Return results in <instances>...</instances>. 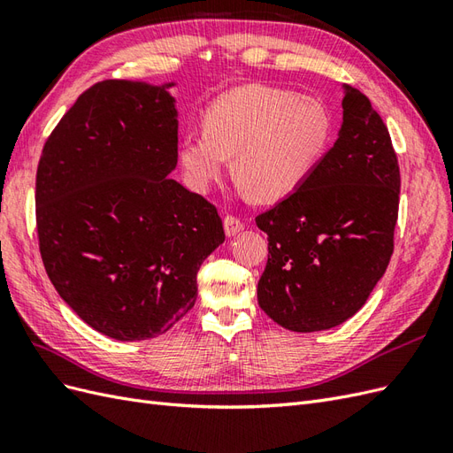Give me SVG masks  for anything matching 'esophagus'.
<instances>
[{"instance_id": "obj_1", "label": "esophagus", "mask_w": 453, "mask_h": 453, "mask_svg": "<svg viewBox=\"0 0 453 453\" xmlns=\"http://www.w3.org/2000/svg\"><path fill=\"white\" fill-rule=\"evenodd\" d=\"M224 227H226V235L227 237H234V235H237L239 231L245 227V224L241 222V218H237V216H234V214H227L226 218H224Z\"/></svg>"}]
</instances>
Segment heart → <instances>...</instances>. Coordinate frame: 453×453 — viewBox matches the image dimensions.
I'll use <instances>...</instances> for the list:
<instances>
[{
    "label": "heart",
    "instance_id": "heart-1",
    "mask_svg": "<svg viewBox=\"0 0 453 453\" xmlns=\"http://www.w3.org/2000/svg\"><path fill=\"white\" fill-rule=\"evenodd\" d=\"M331 142L333 119L319 99L249 84L211 103L203 134L181 139L180 162L191 188L206 191L234 157L235 178L252 199L272 203L316 172Z\"/></svg>",
    "mask_w": 453,
    "mask_h": 453
}]
</instances>
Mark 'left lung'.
Returning a JSON list of instances; mask_svg holds the SVG:
<instances>
[{"mask_svg":"<svg viewBox=\"0 0 453 453\" xmlns=\"http://www.w3.org/2000/svg\"><path fill=\"white\" fill-rule=\"evenodd\" d=\"M398 203L388 127L362 91L344 86L337 142L296 191L257 216L270 250L260 308L296 333L352 318L387 272Z\"/></svg>","mask_w":453,"mask_h":453,"instance_id":"8db88e82","label":"left lung"}]
</instances>
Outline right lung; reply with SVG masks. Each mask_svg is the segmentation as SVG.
Returning <instances> with one entry per match:
<instances>
[{
	"mask_svg": "<svg viewBox=\"0 0 453 453\" xmlns=\"http://www.w3.org/2000/svg\"><path fill=\"white\" fill-rule=\"evenodd\" d=\"M107 80L55 126L36 172V229L57 293L116 341L166 333L196 300V272L226 234L216 206L168 178L173 97Z\"/></svg>",
	"mask_w": 453,
	"mask_h": 453,
	"instance_id": "add662e5",
	"label": "right lung"
}]
</instances>
